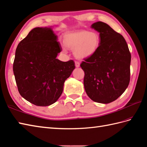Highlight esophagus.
<instances>
[{"label": "esophagus", "instance_id": "obj_1", "mask_svg": "<svg viewBox=\"0 0 147 147\" xmlns=\"http://www.w3.org/2000/svg\"><path fill=\"white\" fill-rule=\"evenodd\" d=\"M75 63H76V67H80V62L78 61L75 62Z\"/></svg>", "mask_w": 147, "mask_h": 147}]
</instances>
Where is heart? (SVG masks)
<instances>
[{"mask_svg": "<svg viewBox=\"0 0 147 147\" xmlns=\"http://www.w3.org/2000/svg\"><path fill=\"white\" fill-rule=\"evenodd\" d=\"M63 42L67 47L74 49L78 59H86L96 53L100 44V36L95 31L80 30L64 35Z\"/></svg>", "mask_w": 147, "mask_h": 147, "instance_id": "obj_1", "label": "heart"}]
</instances>
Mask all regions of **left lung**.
<instances>
[{
	"label": "left lung",
	"instance_id": "obj_1",
	"mask_svg": "<svg viewBox=\"0 0 147 147\" xmlns=\"http://www.w3.org/2000/svg\"><path fill=\"white\" fill-rule=\"evenodd\" d=\"M91 27L100 33V44L95 54L80 64L85 72L84 88L93 101L109 103L128 87L131 54L123 37L108 24L96 22Z\"/></svg>",
	"mask_w": 147,
	"mask_h": 147
}]
</instances>
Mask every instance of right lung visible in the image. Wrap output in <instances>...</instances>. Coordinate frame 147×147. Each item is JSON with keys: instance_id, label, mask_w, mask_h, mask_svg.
Segmentation results:
<instances>
[{"instance_id": "add662e5", "label": "right lung", "mask_w": 147, "mask_h": 147, "mask_svg": "<svg viewBox=\"0 0 147 147\" xmlns=\"http://www.w3.org/2000/svg\"><path fill=\"white\" fill-rule=\"evenodd\" d=\"M51 27H36L17 45L13 71L19 94L37 106H49L61 95L75 62L60 61L62 51Z\"/></svg>"}]
</instances>
